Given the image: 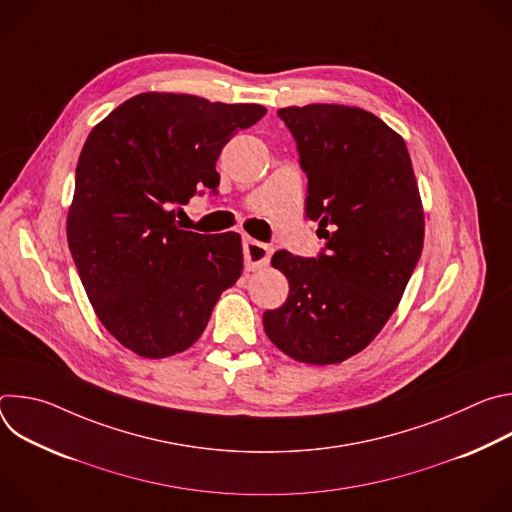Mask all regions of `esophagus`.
Wrapping results in <instances>:
<instances>
[{"label": "esophagus", "mask_w": 512, "mask_h": 512, "mask_svg": "<svg viewBox=\"0 0 512 512\" xmlns=\"http://www.w3.org/2000/svg\"><path fill=\"white\" fill-rule=\"evenodd\" d=\"M243 253H245L247 271H257V269H261L269 263L271 247H267L259 241H253V239H245L243 241Z\"/></svg>", "instance_id": "obj_1"}]
</instances>
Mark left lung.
Masks as SVG:
<instances>
[{
    "label": "left lung",
    "mask_w": 512,
    "mask_h": 512,
    "mask_svg": "<svg viewBox=\"0 0 512 512\" xmlns=\"http://www.w3.org/2000/svg\"><path fill=\"white\" fill-rule=\"evenodd\" d=\"M308 174L306 216L326 239L316 259L277 251L287 302L263 314L269 340L306 364L367 348L399 306L421 257L425 221L405 139L348 105L285 107Z\"/></svg>",
    "instance_id": "left-lung-1"
}]
</instances>
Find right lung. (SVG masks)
Wrapping results in <instances>:
<instances>
[{"label": "right lung", "mask_w": 512, "mask_h": 512, "mask_svg": "<svg viewBox=\"0 0 512 512\" xmlns=\"http://www.w3.org/2000/svg\"><path fill=\"white\" fill-rule=\"evenodd\" d=\"M255 103L141 93L89 133L66 239L101 324L143 358L190 348L243 273L239 233L182 231L176 204L216 192L225 143L257 123Z\"/></svg>", "instance_id": "right-lung-1"}]
</instances>
